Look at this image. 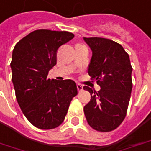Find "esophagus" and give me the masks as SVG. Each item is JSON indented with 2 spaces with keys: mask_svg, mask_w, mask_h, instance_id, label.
I'll list each match as a JSON object with an SVG mask.
<instances>
[{
  "mask_svg": "<svg viewBox=\"0 0 151 151\" xmlns=\"http://www.w3.org/2000/svg\"><path fill=\"white\" fill-rule=\"evenodd\" d=\"M77 88H78V92H81V91L83 90V86L79 83L77 84Z\"/></svg>",
  "mask_w": 151,
  "mask_h": 151,
  "instance_id": "34e87169",
  "label": "esophagus"
}]
</instances>
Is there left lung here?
Masks as SVG:
<instances>
[{
  "label": "left lung",
  "instance_id": "left-lung-1",
  "mask_svg": "<svg viewBox=\"0 0 151 151\" xmlns=\"http://www.w3.org/2000/svg\"><path fill=\"white\" fill-rule=\"evenodd\" d=\"M93 52L88 74L97 81V92L84 86L91 94L84 106L89 126L98 132H111L127 115L132 90V67L129 55L118 43L104 38H83Z\"/></svg>",
  "mask_w": 151,
  "mask_h": 151
}]
</instances>
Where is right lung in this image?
Returning <instances> with one entry per match:
<instances>
[{
    "instance_id": "1",
    "label": "right lung",
    "mask_w": 151,
    "mask_h": 151,
    "mask_svg": "<svg viewBox=\"0 0 151 151\" xmlns=\"http://www.w3.org/2000/svg\"><path fill=\"white\" fill-rule=\"evenodd\" d=\"M73 37L67 31L38 29L20 40L13 50L11 68L15 97L25 117L37 128L58 127L78 93L73 80L47 78L56 64L58 50Z\"/></svg>"
}]
</instances>
